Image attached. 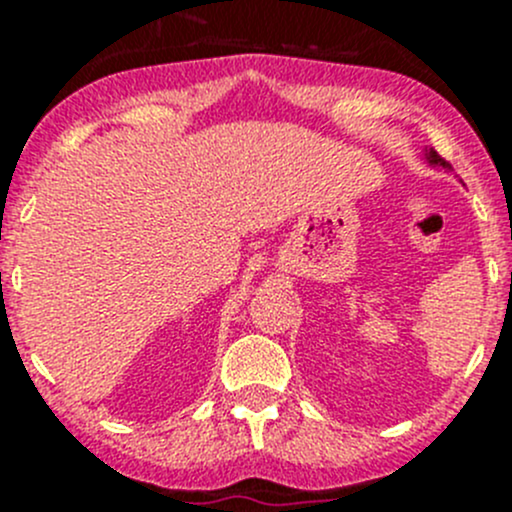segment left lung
Here are the masks:
<instances>
[{"instance_id":"8db88e82","label":"left lung","mask_w":512,"mask_h":512,"mask_svg":"<svg viewBox=\"0 0 512 512\" xmlns=\"http://www.w3.org/2000/svg\"><path fill=\"white\" fill-rule=\"evenodd\" d=\"M423 160H426V165H431V168H436V170H446V173H451V163H446V160H443L441 156H438L436 151H433V148H423Z\"/></svg>"}]
</instances>
